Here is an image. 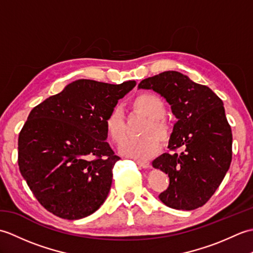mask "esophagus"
Segmentation results:
<instances>
[{"mask_svg": "<svg viewBox=\"0 0 253 253\" xmlns=\"http://www.w3.org/2000/svg\"><path fill=\"white\" fill-rule=\"evenodd\" d=\"M136 164L142 169H149L150 166H151L149 162H147V161H136Z\"/></svg>", "mask_w": 253, "mask_h": 253, "instance_id": "1", "label": "esophagus"}]
</instances>
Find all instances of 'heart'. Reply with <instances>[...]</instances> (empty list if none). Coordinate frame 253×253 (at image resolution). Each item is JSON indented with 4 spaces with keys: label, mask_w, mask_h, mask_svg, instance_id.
<instances>
[{
    "label": "heart",
    "mask_w": 253,
    "mask_h": 253,
    "mask_svg": "<svg viewBox=\"0 0 253 253\" xmlns=\"http://www.w3.org/2000/svg\"><path fill=\"white\" fill-rule=\"evenodd\" d=\"M130 109L144 117L138 139L124 142L120 151L123 155L135 160H148L159 152L161 143L168 144L171 137V126L165 120L166 106L159 95L144 92L135 96L130 102ZM105 131L113 143L120 144L126 137V121L120 109H113L104 120Z\"/></svg>",
    "instance_id": "1"
}]
</instances>
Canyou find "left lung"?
<instances>
[{
  "label": "left lung",
  "instance_id": "8db88e82",
  "mask_svg": "<svg viewBox=\"0 0 253 253\" xmlns=\"http://www.w3.org/2000/svg\"><path fill=\"white\" fill-rule=\"evenodd\" d=\"M138 88L162 95L177 118L169 148L183 151L164 153L152 162L154 169L169 177L160 200L176 210L202 207L221 185L232 162V128L223 101L207 85L175 71L143 79Z\"/></svg>",
  "mask_w": 253,
  "mask_h": 253
}]
</instances>
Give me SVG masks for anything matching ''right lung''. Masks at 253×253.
Wrapping results in <instances>:
<instances>
[{"label": "right lung", "instance_id": "add662e5", "mask_svg": "<svg viewBox=\"0 0 253 253\" xmlns=\"http://www.w3.org/2000/svg\"><path fill=\"white\" fill-rule=\"evenodd\" d=\"M135 85L79 79L31 110L19 132L18 166L47 211L79 219L103 204L120 160L105 141L104 120Z\"/></svg>", "mask_w": 253, "mask_h": 253}]
</instances>
